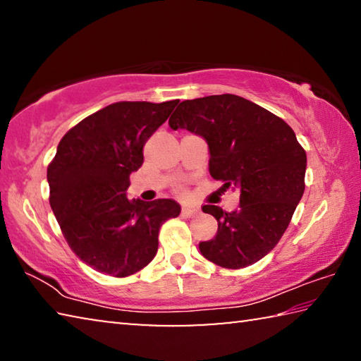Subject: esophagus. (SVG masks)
Masks as SVG:
<instances>
[{
  "label": "esophagus",
  "mask_w": 361,
  "mask_h": 361,
  "mask_svg": "<svg viewBox=\"0 0 361 361\" xmlns=\"http://www.w3.org/2000/svg\"><path fill=\"white\" fill-rule=\"evenodd\" d=\"M195 213H199V209H197V207H185V209L181 210V215H183V216H186V218H191V216H194Z\"/></svg>",
  "instance_id": "esophagus-1"
}]
</instances>
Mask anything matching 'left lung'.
<instances>
[{"label":"left lung","instance_id":"obj_1","mask_svg":"<svg viewBox=\"0 0 361 361\" xmlns=\"http://www.w3.org/2000/svg\"><path fill=\"white\" fill-rule=\"evenodd\" d=\"M173 130L186 129L209 145V170L224 189L240 192L239 209L204 205L218 232L200 242L207 259L240 269L271 252L288 228L304 194L307 157L283 119L243 97L223 94L181 102L170 116Z\"/></svg>","mask_w":361,"mask_h":361}]
</instances>
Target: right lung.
Wrapping results in <instances>:
<instances>
[{
  "label": "right lung",
  "mask_w": 361,
  "mask_h": 361,
  "mask_svg": "<svg viewBox=\"0 0 361 361\" xmlns=\"http://www.w3.org/2000/svg\"><path fill=\"white\" fill-rule=\"evenodd\" d=\"M180 100L118 102L65 133L47 167L51 209L66 242L95 271L127 277L157 253L164 221L180 215L172 199L127 197L143 146Z\"/></svg>",
  "instance_id": "add662e5"
}]
</instances>
